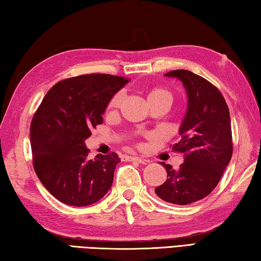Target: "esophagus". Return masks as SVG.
Listing matches in <instances>:
<instances>
[{
  "label": "esophagus",
  "instance_id": "esophagus-1",
  "mask_svg": "<svg viewBox=\"0 0 261 261\" xmlns=\"http://www.w3.org/2000/svg\"><path fill=\"white\" fill-rule=\"evenodd\" d=\"M126 161H136V162H139V163H143V165H146L148 162V160L144 158H139V156H132V155H126Z\"/></svg>",
  "mask_w": 261,
  "mask_h": 261
}]
</instances>
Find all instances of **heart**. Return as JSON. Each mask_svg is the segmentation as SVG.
<instances>
[{"label": "heart", "mask_w": 261, "mask_h": 261, "mask_svg": "<svg viewBox=\"0 0 261 261\" xmlns=\"http://www.w3.org/2000/svg\"><path fill=\"white\" fill-rule=\"evenodd\" d=\"M147 101H153V100H165L168 101V102L171 103L173 102V94L169 90H167L165 87H153L151 90L147 91ZM123 99V94L122 93H117L115 94L112 99L109 101L108 108L109 109H116L120 107V105L122 102Z\"/></svg>", "instance_id": "heart-1"}]
</instances>
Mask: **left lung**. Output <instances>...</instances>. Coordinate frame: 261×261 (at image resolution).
I'll return each mask as SVG.
<instances>
[{
	"label": "left lung",
	"mask_w": 261,
	"mask_h": 261,
	"mask_svg": "<svg viewBox=\"0 0 261 261\" xmlns=\"http://www.w3.org/2000/svg\"><path fill=\"white\" fill-rule=\"evenodd\" d=\"M165 76L178 79L187 91L180 140L173 146L183 154L184 162L176 170L162 162L167 179L155 188V193L167 202L189 205L213 191L230 162V113L221 92L205 78L189 70H173Z\"/></svg>",
	"instance_id": "obj_1"
}]
</instances>
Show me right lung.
<instances>
[{
	"label": "right lung",
	"instance_id": "add662e5",
	"mask_svg": "<svg viewBox=\"0 0 261 261\" xmlns=\"http://www.w3.org/2000/svg\"><path fill=\"white\" fill-rule=\"evenodd\" d=\"M129 83L124 77L95 73L64 79L43 98L31 122L33 167L43 187L70 206L99 201L112 188L120 158L116 153L88 159L85 140L102 124L115 93Z\"/></svg>",
	"mask_w": 261,
	"mask_h": 261
}]
</instances>
